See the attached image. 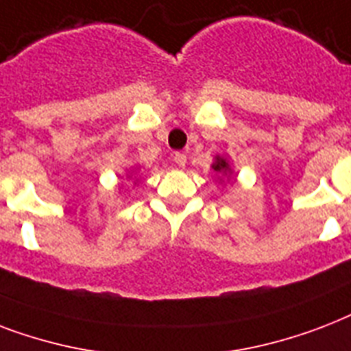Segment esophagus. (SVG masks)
Returning a JSON list of instances; mask_svg holds the SVG:
<instances>
[{"label": "esophagus", "instance_id": "esophagus-1", "mask_svg": "<svg viewBox=\"0 0 351 351\" xmlns=\"http://www.w3.org/2000/svg\"><path fill=\"white\" fill-rule=\"evenodd\" d=\"M173 161H176V165H178L179 168H183L184 165H186V156H184V154H176V156H173Z\"/></svg>", "mask_w": 351, "mask_h": 351}]
</instances>
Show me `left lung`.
<instances>
[{
    "mask_svg": "<svg viewBox=\"0 0 351 351\" xmlns=\"http://www.w3.org/2000/svg\"><path fill=\"white\" fill-rule=\"evenodd\" d=\"M213 168L218 173H227V176H230V173H232V170H230V167H229V161L219 156L216 157V162L213 165Z\"/></svg>",
    "mask_w": 351,
    "mask_h": 351,
    "instance_id": "left-lung-1",
    "label": "left lung"
}]
</instances>
